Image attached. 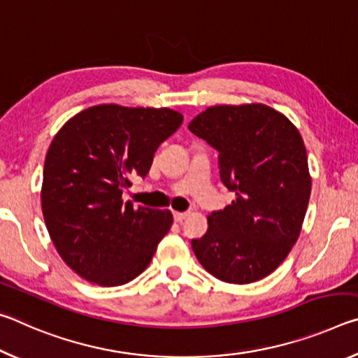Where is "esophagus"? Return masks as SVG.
<instances>
[{
    "instance_id": "1",
    "label": "esophagus",
    "mask_w": 358,
    "mask_h": 358,
    "mask_svg": "<svg viewBox=\"0 0 358 358\" xmlns=\"http://www.w3.org/2000/svg\"><path fill=\"white\" fill-rule=\"evenodd\" d=\"M187 211H173V220L175 222H183L187 217Z\"/></svg>"
}]
</instances>
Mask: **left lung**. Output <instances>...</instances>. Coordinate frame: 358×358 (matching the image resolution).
Segmentation results:
<instances>
[{
    "label": "left lung",
    "instance_id": "8db88e82",
    "mask_svg": "<svg viewBox=\"0 0 358 358\" xmlns=\"http://www.w3.org/2000/svg\"><path fill=\"white\" fill-rule=\"evenodd\" d=\"M189 131L217 153L220 177L235 201L208 216L191 241L208 273L250 284L275 271L299 238L311 194L308 156L299 129L265 104L215 106Z\"/></svg>",
    "mask_w": 358,
    "mask_h": 358
}]
</instances>
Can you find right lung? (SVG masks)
I'll return each instance as SVG.
<instances>
[{
  "mask_svg": "<svg viewBox=\"0 0 358 358\" xmlns=\"http://www.w3.org/2000/svg\"><path fill=\"white\" fill-rule=\"evenodd\" d=\"M183 123L172 108L101 104L53 137L41 203L50 238L78 276L121 286L147 268L172 226L169 210L123 203L131 178L147 177L157 147Z\"/></svg>",
  "mask_w": 358,
  "mask_h": 358,
  "instance_id": "add662e5",
  "label": "right lung"
}]
</instances>
